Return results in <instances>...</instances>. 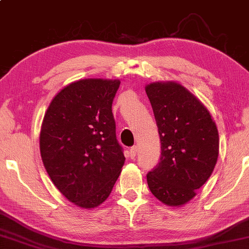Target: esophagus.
Segmentation results:
<instances>
[{
    "mask_svg": "<svg viewBox=\"0 0 249 249\" xmlns=\"http://www.w3.org/2000/svg\"><path fill=\"white\" fill-rule=\"evenodd\" d=\"M137 156V147L134 146L129 149V157L130 159H135V157Z\"/></svg>",
    "mask_w": 249,
    "mask_h": 249,
    "instance_id": "esophagus-1",
    "label": "esophagus"
}]
</instances>
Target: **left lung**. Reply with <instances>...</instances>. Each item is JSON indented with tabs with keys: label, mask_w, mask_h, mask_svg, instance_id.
I'll use <instances>...</instances> for the list:
<instances>
[{
	"label": "left lung",
	"mask_w": 249,
	"mask_h": 249,
	"mask_svg": "<svg viewBox=\"0 0 249 249\" xmlns=\"http://www.w3.org/2000/svg\"><path fill=\"white\" fill-rule=\"evenodd\" d=\"M161 140L160 162L147 174L149 189L169 207L191 201L213 172L219 133L210 112L196 96L175 81L144 87Z\"/></svg>",
	"instance_id": "obj_1"
}]
</instances>
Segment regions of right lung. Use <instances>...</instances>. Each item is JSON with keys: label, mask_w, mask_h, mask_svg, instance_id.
<instances>
[{"label": "right lung", "mask_w": 249, "mask_h": 249, "mask_svg": "<svg viewBox=\"0 0 249 249\" xmlns=\"http://www.w3.org/2000/svg\"><path fill=\"white\" fill-rule=\"evenodd\" d=\"M120 84L101 78L71 83L43 117L39 142L44 168L62 195L84 209L107 200L124 165L112 113Z\"/></svg>", "instance_id": "add662e5"}]
</instances>
